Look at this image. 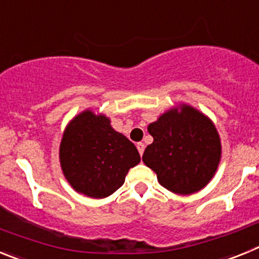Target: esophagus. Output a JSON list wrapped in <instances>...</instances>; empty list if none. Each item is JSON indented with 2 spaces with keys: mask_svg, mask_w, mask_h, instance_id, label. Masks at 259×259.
Masks as SVG:
<instances>
[{
  "mask_svg": "<svg viewBox=\"0 0 259 259\" xmlns=\"http://www.w3.org/2000/svg\"><path fill=\"white\" fill-rule=\"evenodd\" d=\"M137 150H139V153H140V155H143L144 153V149H145V144L144 143H137Z\"/></svg>",
  "mask_w": 259,
  "mask_h": 259,
  "instance_id": "esophagus-1",
  "label": "esophagus"
}]
</instances>
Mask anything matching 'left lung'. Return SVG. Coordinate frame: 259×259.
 I'll return each instance as SVG.
<instances>
[{
	"instance_id": "1",
	"label": "left lung",
	"mask_w": 259,
	"mask_h": 259,
	"mask_svg": "<svg viewBox=\"0 0 259 259\" xmlns=\"http://www.w3.org/2000/svg\"><path fill=\"white\" fill-rule=\"evenodd\" d=\"M153 143L143 162L157 174L162 187L192 194L206 187L219 166L222 145L214 123L189 105L167 110L148 125Z\"/></svg>"
}]
</instances>
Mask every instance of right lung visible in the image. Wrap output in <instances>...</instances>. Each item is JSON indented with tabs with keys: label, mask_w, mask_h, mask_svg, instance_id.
I'll return each instance as SVG.
<instances>
[{
	"label": "right lung",
	"mask_w": 259,
	"mask_h": 259,
	"mask_svg": "<svg viewBox=\"0 0 259 259\" xmlns=\"http://www.w3.org/2000/svg\"><path fill=\"white\" fill-rule=\"evenodd\" d=\"M59 161L71 187L92 198H105L123 185L140 162L136 146L110 125V119L84 110L67 124Z\"/></svg>",
	"instance_id": "1"
}]
</instances>
